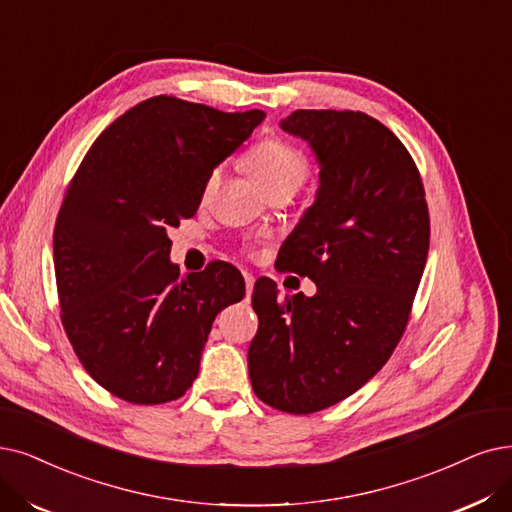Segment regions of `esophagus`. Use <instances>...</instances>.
<instances>
[{
  "mask_svg": "<svg viewBox=\"0 0 512 512\" xmlns=\"http://www.w3.org/2000/svg\"><path fill=\"white\" fill-rule=\"evenodd\" d=\"M254 277L252 275H245V294H248V298H250V294H252V290H254Z\"/></svg>",
  "mask_w": 512,
  "mask_h": 512,
  "instance_id": "esophagus-1",
  "label": "esophagus"
}]
</instances>
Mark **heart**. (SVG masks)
Returning <instances> with one entry per match:
<instances>
[{
    "label": "heart",
    "instance_id": "obj_1",
    "mask_svg": "<svg viewBox=\"0 0 512 512\" xmlns=\"http://www.w3.org/2000/svg\"><path fill=\"white\" fill-rule=\"evenodd\" d=\"M245 161H248V168L260 182V187L267 191V195L277 191H288L294 195L306 174H309V161H306L302 151L281 138H267L258 142L256 147L250 149ZM220 176L222 168H214L208 174L206 185H203V195L216 191Z\"/></svg>",
    "mask_w": 512,
    "mask_h": 512
}]
</instances>
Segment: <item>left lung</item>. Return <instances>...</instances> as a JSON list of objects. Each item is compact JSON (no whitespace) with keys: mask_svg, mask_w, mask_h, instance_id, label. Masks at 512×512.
<instances>
[{"mask_svg":"<svg viewBox=\"0 0 512 512\" xmlns=\"http://www.w3.org/2000/svg\"><path fill=\"white\" fill-rule=\"evenodd\" d=\"M281 130L302 138L319 166L315 203L283 241L281 269L317 292L279 300L262 277L248 349L260 401L288 414L325 410L376 376L410 319L431 222L422 178L401 140L355 111H294Z\"/></svg>","mask_w":512,"mask_h":512,"instance_id":"1","label":"left lung"}]
</instances>
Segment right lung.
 <instances>
[{
	"instance_id": "right-lung-1",
	"label": "right lung",
	"mask_w": 512,
	"mask_h": 512,
	"mask_svg": "<svg viewBox=\"0 0 512 512\" xmlns=\"http://www.w3.org/2000/svg\"><path fill=\"white\" fill-rule=\"evenodd\" d=\"M264 117L153 96L81 161L54 229L60 317L81 365L115 397L185 395L216 315L245 296L227 262L180 277L168 231L195 216L208 174Z\"/></svg>"
}]
</instances>
